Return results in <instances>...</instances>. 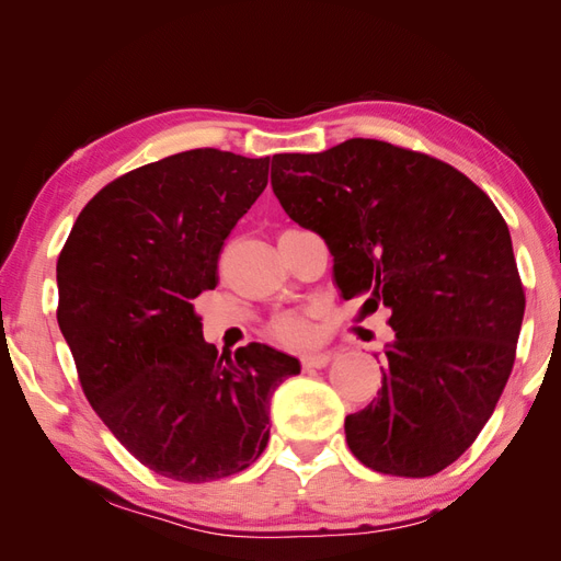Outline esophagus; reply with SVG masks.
<instances>
[{
    "label": "esophagus",
    "instance_id": "obj_1",
    "mask_svg": "<svg viewBox=\"0 0 561 561\" xmlns=\"http://www.w3.org/2000/svg\"><path fill=\"white\" fill-rule=\"evenodd\" d=\"M332 360V355L328 353V351H316V353H307V355H301V365L307 367V369H311V367H325L328 363Z\"/></svg>",
    "mask_w": 561,
    "mask_h": 561
}]
</instances>
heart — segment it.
<instances>
[{"mask_svg": "<svg viewBox=\"0 0 561 561\" xmlns=\"http://www.w3.org/2000/svg\"><path fill=\"white\" fill-rule=\"evenodd\" d=\"M274 334L285 346H307L316 339V325L309 313L290 311L274 320Z\"/></svg>", "mask_w": 561, "mask_h": 561, "instance_id": "b5f03b06", "label": "heart"}]
</instances>
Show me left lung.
I'll return each instance as SVG.
<instances>
[{"instance_id":"8db88e82","label":"left lung","mask_w":561,"mask_h":561,"mask_svg":"<svg viewBox=\"0 0 561 561\" xmlns=\"http://www.w3.org/2000/svg\"><path fill=\"white\" fill-rule=\"evenodd\" d=\"M271 186L328 243L342 297L390 309L379 398L346 416L348 449L398 478L445 470L494 414L515 363L524 290L505 219L449 163L381 140L276 154Z\"/></svg>"}]
</instances>
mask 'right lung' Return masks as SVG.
Returning a JSON list of instances; mask_svg holds the SVG:
<instances>
[{
    "instance_id": "obj_1",
    "label": "right lung",
    "mask_w": 561,
    "mask_h": 561,
    "mask_svg": "<svg viewBox=\"0 0 561 561\" xmlns=\"http://www.w3.org/2000/svg\"><path fill=\"white\" fill-rule=\"evenodd\" d=\"M266 182L268 157L190 149L147 163L87 203L58 257V325L83 393L163 478L201 484L257 461L271 396L301 369L266 344L217 355L194 313Z\"/></svg>"
}]
</instances>
